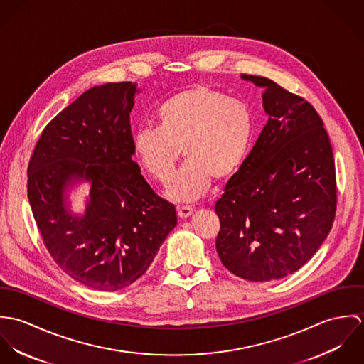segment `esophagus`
<instances>
[{
  "instance_id": "1",
  "label": "esophagus",
  "mask_w": 364,
  "mask_h": 364,
  "mask_svg": "<svg viewBox=\"0 0 364 364\" xmlns=\"http://www.w3.org/2000/svg\"><path fill=\"white\" fill-rule=\"evenodd\" d=\"M176 211H178V215L181 218H188L193 213V208H191V206H178Z\"/></svg>"
}]
</instances>
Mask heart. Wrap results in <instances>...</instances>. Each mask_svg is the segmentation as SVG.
Masks as SVG:
<instances>
[{
    "mask_svg": "<svg viewBox=\"0 0 364 364\" xmlns=\"http://www.w3.org/2000/svg\"><path fill=\"white\" fill-rule=\"evenodd\" d=\"M156 127L133 134V154L159 183H166L181 156L186 158L166 195L178 202L202 198L214 179L225 182L250 154L255 119L250 106L208 85L185 88L158 106Z\"/></svg>",
    "mask_w": 364,
    "mask_h": 364,
    "instance_id": "1",
    "label": "heart"
}]
</instances>
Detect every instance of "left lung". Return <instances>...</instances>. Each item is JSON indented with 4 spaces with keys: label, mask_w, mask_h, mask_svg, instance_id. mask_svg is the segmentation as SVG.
Instances as JSON below:
<instances>
[{
    "label": "left lung",
    "mask_w": 364,
    "mask_h": 364,
    "mask_svg": "<svg viewBox=\"0 0 364 364\" xmlns=\"http://www.w3.org/2000/svg\"><path fill=\"white\" fill-rule=\"evenodd\" d=\"M262 87L269 119L214 210L218 258L250 282L282 279L311 259L336 211L332 146L310 102L269 78L241 74Z\"/></svg>",
    "instance_id": "1"
}]
</instances>
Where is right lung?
Returning a JSON list of instances; mask_svg holds the SVG:
<instances>
[{"label":"right lung","instance_id":"obj_1","mask_svg":"<svg viewBox=\"0 0 364 364\" xmlns=\"http://www.w3.org/2000/svg\"><path fill=\"white\" fill-rule=\"evenodd\" d=\"M137 84L94 87L45 127L28 165V199L53 260L74 280L116 291L146 273L176 210L159 198L133 161L130 112ZM92 185L84 215L66 191Z\"/></svg>","mask_w":364,"mask_h":364}]
</instances>
